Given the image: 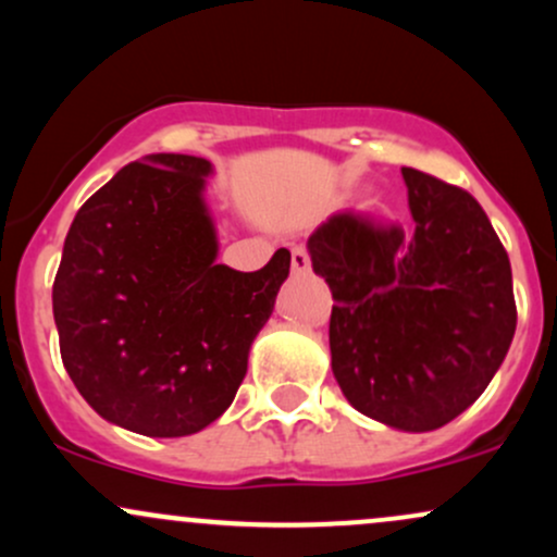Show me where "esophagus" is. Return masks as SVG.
<instances>
[{
	"instance_id": "1",
	"label": "esophagus",
	"mask_w": 557,
	"mask_h": 557,
	"mask_svg": "<svg viewBox=\"0 0 557 557\" xmlns=\"http://www.w3.org/2000/svg\"><path fill=\"white\" fill-rule=\"evenodd\" d=\"M290 264H293V272L296 274H304V272H309V267H311V257H309V251H306L304 246H296L290 251Z\"/></svg>"
}]
</instances>
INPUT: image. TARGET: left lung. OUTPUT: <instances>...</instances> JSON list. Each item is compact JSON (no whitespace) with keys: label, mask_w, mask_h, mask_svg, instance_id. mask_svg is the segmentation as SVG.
<instances>
[{"label":"left lung","mask_w":557,"mask_h":557,"mask_svg":"<svg viewBox=\"0 0 557 557\" xmlns=\"http://www.w3.org/2000/svg\"><path fill=\"white\" fill-rule=\"evenodd\" d=\"M411 230L356 212L309 238L330 285L332 374L363 417L440 430L490 385L516 332L510 261L479 201L403 168Z\"/></svg>","instance_id":"1"}]
</instances>
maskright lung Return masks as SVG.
Here are the masks:
<instances>
[{
    "label": "right lung",
    "mask_w": 557,
    "mask_h": 557,
    "mask_svg": "<svg viewBox=\"0 0 557 557\" xmlns=\"http://www.w3.org/2000/svg\"><path fill=\"white\" fill-rule=\"evenodd\" d=\"M212 162H131L75 214L52 287L60 354L101 419L146 437H185L227 411L248 350L290 272L216 264L203 201Z\"/></svg>",
    "instance_id": "obj_1"
}]
</instances>
